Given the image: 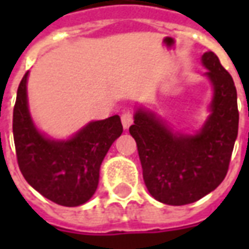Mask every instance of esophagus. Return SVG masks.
Listing matches in <instances>:
<instances>
[{
	"label": "esophagus",
	"mask_w": 249,
	"mask_h": 249,
	"mask_svg": "<svg viewBox=\"0 0 249 249\" xmlns=\"http://www.w3.org/2000/svg\"><path fill=\"white\" fill-rule=\"evenodd\" d=\"M121 123H123V126L124 129H128L130 125L133 124V116L130 112H125V113L121 114Z\"/></svg>",
	"instance_id": "34e87169"
}]
</instances>
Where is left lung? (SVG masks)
I'll return each mask as SVG.
<instances>
[{
	"label": "left lung",
	"mask_w": 249,
	"mask_h": 249,
	"mask_svg": "<svg viewBox=\"0 0 249 249\" xmlns=\"http://www.w3.org/2000/svg\"><path fill=\"white\" fill-rule=\"evenodd\" d=\"M201 64L212 87L209 116L189 135L172 129L153 110L137 107L129 128L137 142L142 178L160 203L185 205L214 191L224 180L233 151L239 110L235 84L213 52H205Z\"/></svg>",
	"instance_id": "obj_1"
}]
</instances>
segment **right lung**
Instances as JSON below:
<instances>
[{"label":"right lung","mask_w":249,"mask_h":249,"mask_svg":"<svg viewBox=\"0 0 249 249\" xmlns=\"http://www.w3.org/2000/svg\"><path fill=\"white\" fill-rule=\"evenodd\" d=\"M28 76L29 71L19 82L13 110L19 171L30 187L53 203L82 205L96 192L101 162L123 133L120 116L90 121L66 140L48 137L30 116Z\"/></svg>","instance_id":"obj_1"}]
</instances>
